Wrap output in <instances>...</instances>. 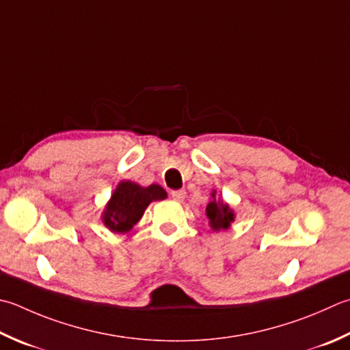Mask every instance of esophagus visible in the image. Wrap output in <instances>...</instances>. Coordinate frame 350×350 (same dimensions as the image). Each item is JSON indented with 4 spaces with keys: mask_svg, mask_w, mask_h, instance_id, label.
Instances as JSON below:
<instances>
[{
    "mask_svg": "<svg viewBox=\"0 0 350 350\" xmlns=\"http://www.w3.org/2000/svg\"><path fill=\"white\" fill-rule=\"evenodd\" d=\"M171 197H173L177 202H183L185 197H187V191H183V189L173 191V193H171Z\"/></svg>",
    "mask_w": 350,
    "mask_h": 350,
    "instance_id": "obj_1",
    "label": "esophagus"
}]
</instances>
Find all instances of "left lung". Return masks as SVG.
I'll use <instances>...</instances> for the list:
<instances>
[{
    "label": "left lung",
    "mask_w": 350,
    "mask_h": 350,
    "mask_svg": "<svg viewBox=\"0 0 350 350\" xmlns=\"http://www.w3.org/2000/svg\"><path fill=\"white\" fill-rule=\"evenodd\" d=\"M206 217L209 220L211 229L214 232L230 229L232 223L235 221V211L228 203L218 197L217 189H212L211 202L206 204Z\"/></svg>",
    "instance_id": "1"
}]
</instances>
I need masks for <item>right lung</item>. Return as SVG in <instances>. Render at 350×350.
<instances>
[{
    "instance_id": "obj_1",
    "label": "right lung",
    "mask_w": 350,
    "mask_h": 350,
    "mask_svg": "<svg viewBox=\"0 0 350 350\" xmlns=\"http://www.w3.org/2000/svg\"><path fill=\"white\" fill-rule=\"evenodd\" d=\"M167 198L161 185L141 187L132 180H121L101 212V221L113 234H127L138 223L152 202Z\"/></svg>"
}]
</instances>
